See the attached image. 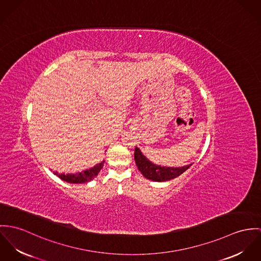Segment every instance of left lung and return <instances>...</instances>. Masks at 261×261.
Listing matches in <instances>:
<instances>
[{
  "instance_id": "1",
  "label": "left lung",
  "mask_w": 261,
  "mask_h": 261,
  "mask_svg": "<svg viewBox=\"0 0 261 261\" xmlns=\"http://www.w3.org/2000/svg\"><path fill=\"white\" fill-rule=\"evenodd\" d=\"M134 159L138 169L140 170L141 173L143 174L144 177L152 181H158V182L174 179L180 176L183 172H185L191 166V164H189L187 166L173 168V167H162V166L155 165L145 157L144 155L141 153V151L139 150V148L137 147L135 148V151H134Z\"/></svg>"
}]
</instances>
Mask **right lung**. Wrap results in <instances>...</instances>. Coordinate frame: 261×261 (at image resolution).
Segmentation results:
<instances>
[{
  "label": "right lung",
  "mask_w": 261,
  "mask_h": 261,
  "mask_svg": "<svg viewBox=\"0 0 261 261\" xmlns=\"http://www.w3.org/2000/svg\"><path fill=\"white\" fill-rule=\"evenodd\" d=\"M104 162L105 161H102L101 163L97 164L93 168H90V169L85 170L83 172H80V173L58 174L56 172L55 174H57L62 180L66 181V182H69V183H85V182L92 180L95 176L98 175L100 170L102 169L103 165H104Z\"/></svg>",
  "instance_id": "right-lung-1"
}]
</instances>
